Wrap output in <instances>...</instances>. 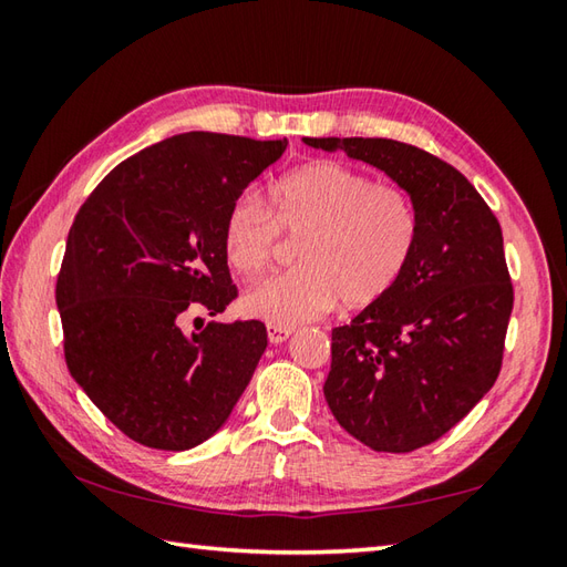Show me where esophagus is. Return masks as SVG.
I'll return each instance as SVG.
<instances>
[{"mask_svg": "<svg viewBox=\"0 0 567 567\" xmlns=\"http://www.w3.org/2000/svg\"><path fill=\"white\" fill-rule=\"evenodd\" d=\"M295 331L292 329H287V327H275V323H270V327H268V341L270 343H285L287 339H290V336H292Z\"/></svg>", "mask_w": 567, "mask_h": 567, "instance_id": "1", "label": "esophagus"}]
</instances>
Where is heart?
Segmentation results:
<instances>
[{
	"label": "heart",
	"instance_id": "heart-1",
	"mask_svg": "<svg viewBox=\"0 0 567 567\" xmlns=\"http://www.w3.org/2000/svg\"><path fill=\"white\" fill-rule=\"evenodd\" d=\"M272 210L258 195H240L226 212L224 252L234 270L256 277L268 268L280 234L305 236L299 268L268 277L244 297V311L275 323L327 315L341 299L365 309L388 299L414 258L419 216L396 185L336 161H315L287 173L272 187Z\"/></svg>",
	"mask_w": 567,
	"mask_h": 567
}]
</instances>
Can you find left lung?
Instances as JSON below:
<instances>
[{"instance_id":"1","label":"left lung","mask_w":567,"mask_h":567,"mask_svg":"<svg viewBox=\"0 0 567 567\" xmlns=\"http://www.w3.org/2000/svg\"><path fill=\"white\" fill-rule=\"evenodd\" d=\"M390 175L414 202V258L382 302L331 331V414L380 453L439 441L495 384L514 290L497 216L467 177L392 138H305Z\"/></svg>"}]
</instances>
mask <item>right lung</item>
I'll return each instance as SVG.
<instances>
[{"label": "right lung", "mask_w": 567, "mask_h": 567, "mask_svg": "<svg viewBox=\"0 0 567 567\" xmlns=\"http://www.w3.org/2000/svg\"><path fill=\"white\" fill-rule=\"evenodd\" d=\"M282 141L189 131L118 163L70 226L55 302L70 375L128 439L195 449L234 412L268 346L265 323L209 321L236 285L224 252L231 204Z\"/></svg>", "instance_id": "add662e5"}]
</instances>
